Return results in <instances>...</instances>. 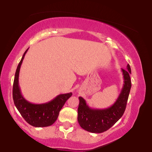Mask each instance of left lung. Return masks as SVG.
<instances>
[{
  "label": "left lung",
  "instance_id": "8db88e82",
  "mask_svg": "<svg viewBox=\"0 0 152 152\" xmlns=\"http://www.w3.org/2000/svg\"><path fill=\"white\" fill-rule=\"evenodd\" d=\"M126 69H121L124 83L118 99L110 107L104 109H91L82 97L78 98V121L82 129L91 133H102L114 126L123 116L132 87L129 64Z\"/></svg>",
  "mask_w": 152,
  "mask_h": 152
}]
</instances>
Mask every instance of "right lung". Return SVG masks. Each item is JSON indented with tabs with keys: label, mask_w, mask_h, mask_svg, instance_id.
Returning a JSON list of instances; mask_svg holds the SVG:
<instances>
[{
	"label": "right lung",
	"mask_w": 152,
	"mask_h": 152,
	"mask_svg": "<svg viewBox=\"0 0 152 152\" xmlns=\"http://www.w3.org/2000/svg\"><path fill=\"white\" fill-rule=\"evenodd\" d=\"M28 49L23 55L15 71L13 86V102L23 118L31 126L35 127L48 126L56 121L61 109L66 101L72 96V93L60 94L50 102L40 104H32L25 99L20 92L18 78L20 66Z\"/></svg>",
	"instance_id": "obj_1"
}]
</instances>
